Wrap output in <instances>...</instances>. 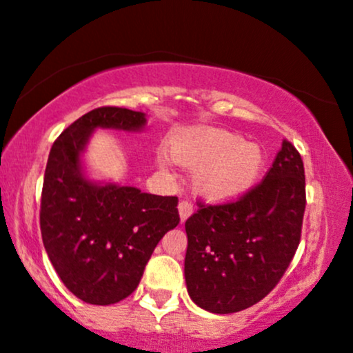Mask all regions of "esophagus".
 I'll return each instance as SVG.
<instances>
[{
    "mask_svg": "<svg viewBox=\"0 0 353 353\" xmlns=\"http://www.w3.org/2000/svg\"><path fill=\"white\" fill-rule=\"evenodd\" d=\"M177 209H179V217H181V222H185L188 221V217L190 214L194 212V208L192 204H190L189 201H181L179 205H177Z\"/></svg>",
    "mask_w": 353,
    "mask_h": 353,
    "instance_id": "1",
    "label": "esophagus"
}]
</instances>
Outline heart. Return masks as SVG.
<instances>
[{"label":"heart","mask_w":353,"mask_h":353,"mask_svg":"<svg viewBox=\"0 0 353 353\" xmlns=\"http://www.w3.org/2000/svg\"><path fill=\"white\" fill-rule=\"evenodd\" d=\"M171 157L185 168H197L194 182L209 201L224 202L254 188L265 165L259 144L219 129H185L172 136Z\"/></svg>","instance_id":"heart-1"}]
</instances>
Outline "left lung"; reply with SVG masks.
<instances>
[{
  "mask_svg": "<svg viewBox=\"0 0 353 353\" xmlns=\"http://www.w3.org/2000/svg\"><path fill=\"white\" fill-rule=\"evenodd\" d=\"M185 221L188 292L212 314L254 305L277 285L301 242L305 210L302 157L289 141L272 168L237 201L205 205Z\"/></svg>",
  "mask_w": 353,
  "mask_h": 353,
  "instance_id": "1",
  "label": "left lung"
}]
</instances>
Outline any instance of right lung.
<instances>
[{
  "mask_svg": "<svg viewBox=\"0 0 353 353\" xmlns=\"http://www.w3.org/2000/svg\"><path fill=\"white\" fill-rule=\"evenodd\" d=\"M144 112L92 109L52 144L41 192L44 249L64 285L92 305H111L139 285L145 264L168 230L179 224L176 196H154L86 179L81 154L96 128L141 131Z\"/></svg>",
  "mask_w": 353,
  "mask_h": 353,
  "instance_id": "add662e5",
  "label": "right lung"
}]
</instances>
